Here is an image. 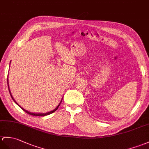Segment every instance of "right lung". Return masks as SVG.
<instances>
[{
	"label": "right lung",
	"instance_id": "1",
	"mask_svg": "<svg viewBox=\"0 0 149 149\" xmlns=\"http://www.w3.org/2000/svg\"><path fill=\"white\" fill-rule=\"evenodd\" d=\"M8 88H9V93H10V95H11V98H12V99L13 100V101L15 102L17 105H18V103H16V102L15 101V99L13 98V97L12 96V95H11V91H10V90H9V84H8ZM61 102L60 103V104H59L58 106H57V107L56 109H55L54 110H52V111H51V112H47V113H32V112H28V111H26V110H25V109H23V108H22V107H21L19 105V107H21V109H22L23 111H25L26 113H29V114H30V115H32V116H47V115H49V114H51V113H53L54 112H55L56 111V110L58 109V108L59 107V106H60V103H61Z\"/></svg>",
	"mask_w": 149,
	"mask_h": 149
}]
</instances>
